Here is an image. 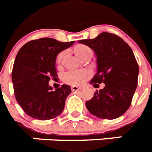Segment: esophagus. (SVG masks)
<instances>
[{
	"label": "esophagus",
	"instance_id": "obj_1",
	"mask_svg": "<svg viewBox=\"0 0 152 152\" xmlns=\"http://www.w3.org/2000/svg\"><path fill=\"white\" fill-rule=\"evenodd\" d=\"M81 89V87L80 86H71V90H72V91H76V90H79Z\"/></svg>",
	"mask_w": 152,
	"mask_h": 152
}]
</instances>
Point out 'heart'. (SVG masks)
Wrapping results in <instances>:
<instances>
[{
	"mask_svg": "<svg viewBox=\"0 0 152 152\" xmlns=\"http://www.w3.org/2000/svg\"><path fill=\"white\" fill-rule=\"evenodd\" d=\"M74 52L80 58H83L86 56H91L93 52L91 48L83 44H78L74 47ZM66 52H59L56 58V67L57 69L62 68ZM91 72L89 70H69L65 72L62 76V80L66 83L72 86H80L91 77Z\"/></svg>",
	"mask_w": 152,
	"mask_h": 152,
	"instance_id": "1",
	"label": "heart"
}]
</instances>
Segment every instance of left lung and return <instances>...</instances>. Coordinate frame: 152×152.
Masks as SVG:
<instances>
[{"mask_svg": "<svg viewBox=\"0 0 152 152\" xmlns=\"http://www.w3.org/2000/svg\"><path fill=\"white\" fill-rule=\"evenodd\" d=\"M79 42L91 48L97 57V72L90 83L96 88L104 83L86 101V108L102 119L121 117L130 107L137 86L138 64L133 51L121 37L109 32Z\"/></svg>", "mask_w": 152, "mask_h": 152, "instance_id": "left-lung-1", "label": "left lung"}]
</instances>
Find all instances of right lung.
<instances>
[{"instance_id": "add662e5", "label": "right lung", "mask_w": 152, "mask_h": 152, "mask_svg": "<svg viewBox=\"0 0 152 152\" xmlns=\"http://www.w3.org/2000/svg\"><path fill=\"white\" fill-rule=\"evenodd\" d=\"M75 41L58 42L51 38L31 40L18 52L12 82L15 99L29 117L40 121L53 119L62 112L71 88L63 84L52 90L48 82L58 77L56 58Z\"/></svg>"}]
</instances>
